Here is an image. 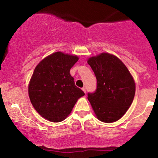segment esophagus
<instances>
[{
	"label": "esophagus",
	"instance_id": "1",
	"mask_svg": "<svg viewBox=\"0 0 158 158\" xmlns=\"http://www.w3.org/2000/svg\"><path fill=\"white\" fill-rule=\"evenodd\" d=\"M82 90H83V91L84 92V93H85H85H86V90H85V87H83V88H82Z\"/></svg>",
	"mask_w": 158,
	"mask_h": 158
}]
</instances>
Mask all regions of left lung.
Masks as SVG:
<instances>
[{"label": "left lung", "mask_w": 158, "mask_h": 158, "mask_svg": "<svg viewBox=\"0 0 158 158\" xmlns=\"http://www.w3.org/2000/svg\"><path fill=\"white\" fill-rule=\"evenodd\" d=\"M97 79V88L88 99L96 118L105 123L120 119L130 107L135 82L128 68L116 56L102 52L88 59Z\"/></svg>", "instance_id": "left-lung-1"}]
</instances>
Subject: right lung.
<instances>
[{
  "label": "right lung",
  "instance_id": "add662e5",
  "mask_svg": "<svg viewBox=\"0 0 158 158\" xmlns=\"http://www.w3.org/2000/svg\"><path fill=\"white\" fill-rule=\"evenodd\" d=\"M78 56L56 52L41 60L30 79L28 93L34 109L52 122H60L71 113L83 90L70 74Z\"/></svg>",
  "mask_w": 158,
  "mask_h": 158
}]
</instances>
